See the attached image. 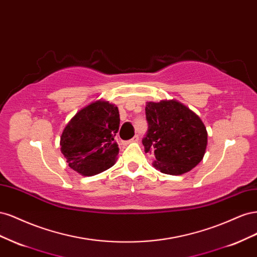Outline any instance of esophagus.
I'll list each match as a JSON object with an SVG mask.
<instances>
[{
    "label": "esophagus",
    "mask_w": 257,
    "mask_h": 257,
    "mask_svg": "<svg viewBox=\"0 0 257 257\" xmlns=\"http://www.w3.org/2000/svg\"><path fill=\"white\" fill-rule=\"evenodd\" d=\"M139 141V136L138 135H135L133 138L131 139V141H128L126 144H130V143H137Z\"/></svg>",
    "instance_id": "1"
}]
</instances>
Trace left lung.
Segmentation results:
<instances>
[{"instance_id": "obj_1", "label": "left lung", "mask_w": 257, "mask_h": 257, "mask_svg": "<svg viewBox=\"0 0 257 257\" xmlns=\"http://www.w3.org/2000/svg\"><path fill=\"white\" fill-rule=\"evenodd\" d=\"M148 132L143 139L146 153L153 154V166L167 175L190 172L203 160L208 134L203 121L175 99L147 102Z\"/></svg>"}]
</instances>
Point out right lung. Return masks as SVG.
Instances as JSON below:
<instances>
[{"label":"right lung","instance_id":"add662e5","mask_svg":"<svg viewBox=\"0 0 257 257\" xmlns=\"http://www.w3.org/2000/svg\"><path fill=\"white\" fill-rule=\"evenodd\" d=\"M118 107L98 99L85 106L67 123L61 135V152L68 166L82 176L110 168L119 154L114 136L119 131Z\"/></svg>","mask_w":257,"mask_h":257}]
</instances>
